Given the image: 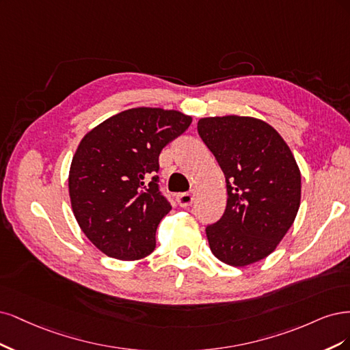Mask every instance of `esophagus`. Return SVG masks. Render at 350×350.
Listing matches in <instances>:
<instances>
[{
	"mask_svg": "<svg viewBox=\"0 0 350 350\" xmlns=\"http://www.w3.org/2000/svg\"><path fill=\"white\" fill-rule=\"evenodd\" d=\"M176 199L177 204L182 208L190 206L195 202V191H183V193H178Z\"/></svg>",
	"mask_w": 350,
	"mask_h": 350,
	"instance_id": "34e87169",
	"label": "esophagus"
}]
</instances>
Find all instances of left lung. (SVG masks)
<instances>
[{"mask_svg":"<svg viewBox=\"0 0 350 350\" xmlns=\"http://www.w3.org/2000/svg\"><path fill=\"white\" fill-rule=\"evenodd\" d=\"M198 132L227 182V208L206 227L212 254L225 265L260 262L284 239L301 204V172L289 146L265 120L213 116Z\"/></svg>","mask_w":350,"mask_h":350,"instance_id":"1","label":"left lung"}]
</instances>
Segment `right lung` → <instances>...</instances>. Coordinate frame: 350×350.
Returning <instances> with one entry per match:
<instances>
[{"label": "right lung", "mask_w": 350, "mask_h": 350, "mask_svg": "<svg viewBox=\"0 0 350 350\" xmlns=\"http://www.w3.org/2000/svg\"><path fill=\"white\" fill-rule=\"evenodd\" d=\"M191 116L133 107L84 135L72 157L68 189L74 217L100 252L139 260L155 249V231L172 206L159 190V157Z\"/></svg>", "instance_id": "right-lung-1"}]
</instances>
